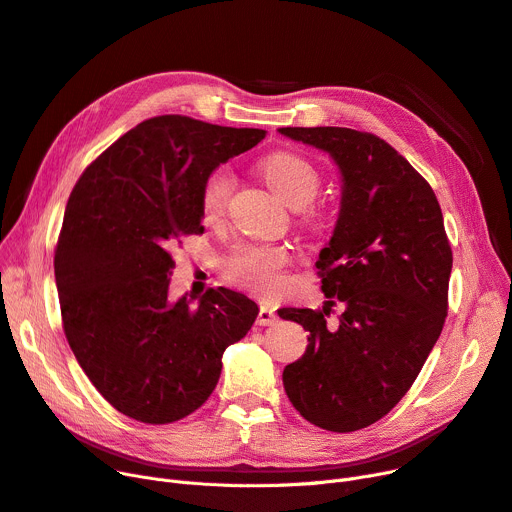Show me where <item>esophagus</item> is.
I'll return each instance as SVG.
<instances>
[{
    "label": "esophagus",
    "mask_w": 512,
    "mask_h": 512,
    "mask_svg": "<svg viewBox=\"0 0 512 512\" xmlns=\"http://www.w3.org/2000/svg\"><path fill=\"white\" fill-rule=\"evenodd\" d=\"M276 309H272L270 305H261L259 309V315H257V326H272L276 324Z\"/></svg>",
    "instance_id": "obj_1"
}]
</instances>
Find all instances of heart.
I'll return each instance as SVG.
<instances>
[{
    "label": "heart",
    "instance_id": "obj_1",
    "mask_svg": "<svg viewBox=\"0 0 512 512\" xmlns=\"http://www.w3.org/2000/svg\"><path fill=\"white\" fill-rule=\"evenodd\" d=\"M261 174L272 191L294 209L309 205L319 191V172L303 155L278 151L263 159ZM234 188V178L226 168L213 170L201 191V209L207 222L220 220L228 209ZM307 224L313 230H321L326 220L321 215H309ZM288 263L286 249H267V247H240L226 261L228 276L251 288L263 297L276 294L282 286V267Z\"/></svg>",
    "mask_w": 512,
    "mask_h": 512
}]
</instances>
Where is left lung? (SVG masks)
<instances>
[{
    "label": "left lung",
    "mask_w": 512,
    "mask_h": 512,
    "mask_svg": "<svg viewBox=\"0 0 512 512\" xmlns=\"http://www.w3.org/2000/svg\"><path fill=\"white\" fill-rule=\"evenodd\" d=\"M278 132L326 151L342 178L334 234L315 263L330 301L321 311H278L309 332L305 355L284 367V390L309 423L357 432L398 405L444 328L452 251L442 209L427 180L375 134ZM334 302L343 313L332 329Z\"/></svg>",
    "instance_id": "left-lung-1"
}]
</instances>
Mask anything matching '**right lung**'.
I'll return each instance as SVG.
<instances>
[{
	"instance_id": "obj_1",
	"label": "right lung",
	"mask_w": 512,
	"mask_h": 512,
	"mask_svg": "<svg viewBox=\"0 0 512 512\" xmlns=\"http://www.w3.org/2000/svg\"><path fill=\"white\" fill-rule=\"evenodd\" d=\"M259 128L157 116L128 130L78 178L53 270L64 332L87 378L114 409L143 423L197 411L245 338L255 301L209 288L170 301L172 249L201 234V191L224 161L255 147Z\"/></svg>"
}]
</instances>
